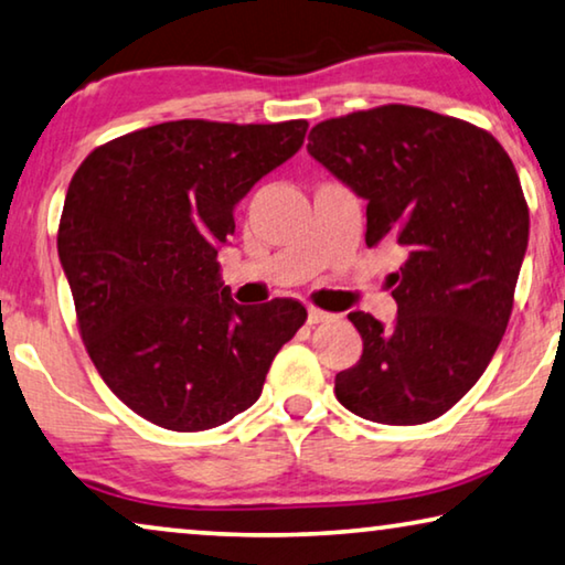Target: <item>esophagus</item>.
Segmentation results:
<instances>
[{"mask_svg":"<svg viewBox=\"0 0 565 565\" xmlns=\"http://www.w3.org/2000/svg\"><path fill=\"white\" fill-rule=\"evenodd\" d=\"M334 319V315H330V311H322V309H317V307H309V311H307V322L309 324H322V322H332Z\"/></svg>","mask_w":565,"mask_h":565,"instance_id":"34e87169","label":"esophagus"}]
</instances>
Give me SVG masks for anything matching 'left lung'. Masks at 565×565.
<instances>
[{
  "label": "left lung",
  "mask_w": 565,
  "mask_h": 565,
  "mask_svg": "<svg viewBox=\"0 0 565 565\" xmlns=\"http://www.w3.org/2000/svg\"><path fill=\"white\" fill-rule=\"evenodd\" d=\"M307 151L367 202L370 248H398L391 327L352 311L363 355L334 395L375 424L446 414L508 330L530 215L500 141L467 121L391 104L317 124Z\"/></svg>",
  "instance_id": "obj_1"
}]
</instances>
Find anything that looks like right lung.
Listing matches in <instances>:
<instances>
[{
  "label": "right lung",
  "instance_id": "add662e5",
  "mask_svg": "<svg viewBox=\"0 0 565 565\" xmlns=\"http://www.w3.org/2000/svg\"><path fill=\"white\" fill-rule=\"evenodd\" d=\"M307 121H164L98 147L67 188L57 256L104 383L170 431H205L254 406L294 299L241 307L217 248L248 190L305 145Z\"/></svg>",
  "mask_w": 565,
  "mask_h": 565
}]
</instances>
